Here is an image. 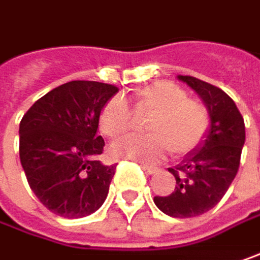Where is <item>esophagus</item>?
Masks as SVG:
<instances>
[{"label": "esophagus", "mask_w": 260, "mask_h": 260, "mask_svg": "<svg viewBox=\"0 0 260 260\" xmlns=\"http://www.w3.org/2000/svg\"><path fill=\"white\" fill-rule=\"evenodd\" d=\"M142 168L145 170V171H148L149 174H155V173H158V167H153V165H149V164H142Z\"/></svg>", "instance_id": "esophagus-1"}]
</instances>
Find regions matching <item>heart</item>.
I'll return each instance as SVG.
<instances>
[{
    "mask_svg": "<svg viewBox=\"0 0 260 260\" xmlns=\"http://www.w3.org/2000/svg\"><path fill=\"white\" fill-rule=\"evenodd\" d=\"M135 111L148 117L146 136L125 137L111 146L115 158H127L145 162H156L167 152L174 158H184L201 148L211 130V112L194 98H188L181 86L159 80L136 89L133 93ZM99 130L110 139L127 135L135 117L123 98H110L99 111Z\"/></svg>",
    "mask_w": 260,
    "mask_h": 260,
    "instance_id": "heart-1",
    "label": "heart"
}]
</instances>
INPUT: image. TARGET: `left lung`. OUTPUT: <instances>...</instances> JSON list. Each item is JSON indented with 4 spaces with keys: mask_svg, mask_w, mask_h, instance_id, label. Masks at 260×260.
Instances as JSON below:
<instances>
[{
    "mask_svg": "<svg viewBox=\"0 0 260 260\" xmlns=\"http://www.w3.org/2000/svg\"><path fill=\"white\" fill-rule=\"evenodd\" d=\"M202 98L211 112V130L205 145L168 171L175 177L174 191L155 196V205L174 218L208 212L224 198L240 167L244 120L234 101L219 87L193 76H178Z\"/></svg>",
    "mask_w": 260,
    "mask_h": 260,
    "instance_id": "left-lung-1",
    "label": "left lung"
}]
</instances>
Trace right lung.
<instances>
[{
  "label": "right lung",
  "instance_id": "obj_1",
  "mask_svg": "<svg viewBox=\"0 0 260 260\" xmlns=\"http://www.w3.org/2000/svg\"><path fill=\"white\" fill-rule=\"evenodd\" d=\"M118 87L73 80L38 99L20 121V162L41 203L62 218H82L107 199L117 165L98 156L105 142L96 135L102 105Z\"/></svg>",
  "mask_w": 260,
  "mask_h": 260
}]
</instances>
